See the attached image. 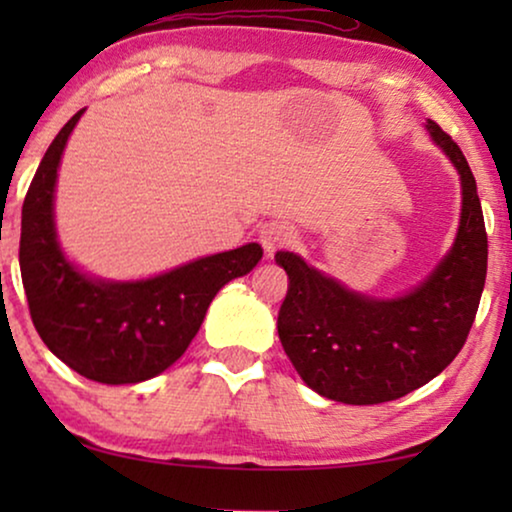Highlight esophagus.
<instances>
[{
  "mask_svg": "<svg viewBox=\"0 0 512 512\" xmlns=\"http://www.w3.org/2000/svg\"><path fill=\"white\" fill-rule=\"evenodd\" d=\"M293 242H296V230H293L289 223L275 221V223H268V226H263L261 230V244L268 254L282 247H289Z\"/></svg>",
  "mask_w": 512,
  "mask_h": 512,
  "instance_id": "1",
  "label": "esophagus"
}]
</instances>
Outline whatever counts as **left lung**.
I'll list each match as a JSON object with an SVG mask.
<instances>
[{
    "instance_id": "8db88e82",
    "label": "left lung",
    "mask_w": 512,
    "mask_h": 512,
    "mask_svg": "<svg viewBox=\"0 0 512 512\" xmlns=\"http://www.w3.org/2000/svg\"><path fill=\"white\" fill-rule=\"evenodd\" d=\"M426 130L461 174L459 233L429 279L408 296L375 300L347 291L291 251L275 261L289 275L277 333L307 387L331 401L375 405L424 387L461 352L487 277V230L475 177L457 142Z\"/></svg>"
}]
</instances>
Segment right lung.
I'll return each instance as SVG.
<instances>
[{"label": "right lung", "instance_id": "right-lung-1", "mask_svg": "<svg viewBox=\"0 0 512 512\" xmlns=\"http://www.w3.org/2000/svg\"><path fill=\"white\" fill-rule=\"evenodd\" d=\"M81 114L58 132L27 188L20 275L32 324L60 361L88 380L135 384L186 352L221 286L254 270L263 249L251 242L142 282H102L76 270L55 237L53 193L60 156Z\"/></svg>", "mask_w": 512, "mask_h": 512}]
</instances>
